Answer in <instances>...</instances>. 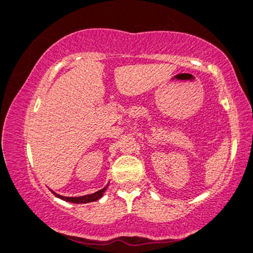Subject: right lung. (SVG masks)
<instances>
[{"label":"right lung","mask_w":253,"mask_h":253,"mask_svg":"<svg viewBox=\"0 0 253 253\" xmlns=\"http://www.w3.org/2000/svg\"><path fill=\"white\" fill-rule=\"evenodd\" d=\"M106 188H108V186L104 187L103 189H100V191H98V192H96V193H92V194L84 195V197H77V198L62 197V195L56 194V193H54V192H52V193L55 195L56 198H60L61 200L68 201V203H73V204H87V203H92V201H97L98 199L102 198L103 194H104V192L106 191Z\"/></svg>","instance_id":"obj_1"}]
</instances>
